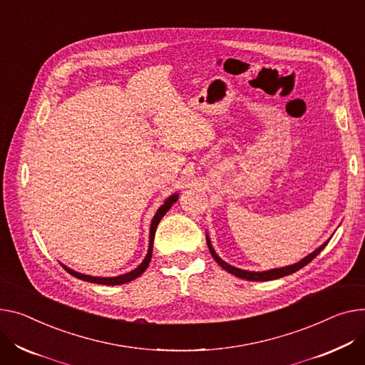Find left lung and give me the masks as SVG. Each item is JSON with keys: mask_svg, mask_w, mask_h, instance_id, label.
Returning a JSON list of instances; mask_svg holds the SVG:
<instances>
[{"mask_svg": "<svg viewBox=\"0 0 365 365\" xmlns=\"http://www.w3.org/2000/svg\"><path fill=\"white\" fill-rule=\"evenodd\" d=\"M330 240V239H329ZM329 240H326L323 245H320L317 250L312 251L311 254H308L307 257H304L301 261L292 264V265H286V267H280V269H272V270H265V272H250V270H242V269H237V267H233L230 265L229 262L223 261L220 257L217 255V252L214 251L212 245H211V240H210V236L207 233V245H208V250L212 255V258L215 259V262L222 267V269H225L227 273L239 277V279H244V280H251V282H267V280H276V279H280V277H284L287 274H292L298 270H301L302 267H305L308 262H311L315 257H317L323 250L324 247L329 244Z\"/></svg>", "mask_w": 365, "mask_h": 365, "instance_id": "8db88e82", "label": "left lung"}]
</instances>
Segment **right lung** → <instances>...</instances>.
<instances>
[{
    "instance_id": "right-lung-1",
    "label": "right lung",
    "mask_w": 365,
    "mask_h": 365,
    "mask_svg": "<svg viewBox=\"0 0 365 365\" xmlns=\"http://www.w3.org/2000/svg\"><path fill=\"white\" fill-rule=\"evenodd\" d=\"M179 200V193H173V195H170L164 204L157 210L153 222H151V227H150V245H148V252L147 255H145L143 261L136 267L135 270L129 272V273H125V274H120V276H114V277H98V276H91V274H82L79 272H75L71 270L70 267L61 264L64 267V270H67V273H70L71 276H75L81 280H85V282H91V283H98V284H107V286H115V284H123V283H128L130 280H135L136 277H139L145 270H147V267L150 265V261H151V257H153V245H154V236H155V229L160 223L161 218L165 215V212L172 208V205Z\"/></svg>"
}]
</instances>
